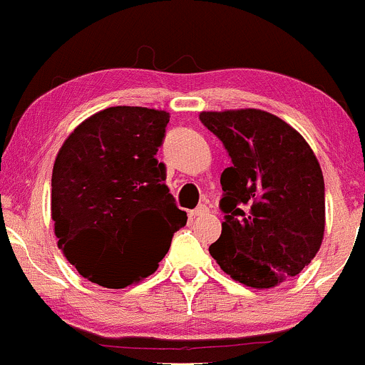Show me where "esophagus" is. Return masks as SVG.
I'll list each match as a JSON object with an SVG mask.
<instances>
[{
	"mask_svg": "<svg viewBox=\"0 0 365 365\" xmlns=\"http://www.w3.org/2000/svg\"><path fill=\"white\" fill-rule=\"evenodd\" d=\"M208 213H210L208 206L201 205V206H197V208L190 212V217H192V218H199V217H205V215H208Z\"/></svg>",
	"mask_w": 365,
	"mask_h": 365,
	"instance_id": "1",
	"label": "esophagus"
}]
</instances>
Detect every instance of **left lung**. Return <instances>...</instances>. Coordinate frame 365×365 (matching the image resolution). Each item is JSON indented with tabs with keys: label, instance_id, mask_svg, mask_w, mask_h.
I'll return each instance as SVG.
<instances>
[{
	"label": "left lung",
	"instance_id": "left-lung-1",
	"mask_svg": "<svg viewBox=\"0 0 365 365\" xmlns=\"http://www.w3.org/2000/svg\"><path fill=\"white\" fill-rule=\"evenodd\" d=\"M231 168L220 176L222 234L210 253L232 279L271 289L313 260L325 227L320 164L304 138L262 110L199 115Z\"/></svg>",
	"mask_w": 365,
	"mask_h": 365
}]
</instances>
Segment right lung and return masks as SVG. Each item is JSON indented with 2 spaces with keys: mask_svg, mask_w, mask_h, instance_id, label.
<instances>
[{
  "mask_svg": "<svg viewBox=\"0 0 365 365\" xmlns=\"http://www.w3.org/2000/svg\"><path fill=\"white\" fill-rule=\"evenodd\" d=\"M168 122L160 110L112 106L82 122L57 153V247L92 283L124 289L155 273L187 224L155 159Z\"/></svg>",
  "mask_w": 365,
  "mask_h": 365,
  "instance_id": "add662e5",
  "label": "right lung"
}]
</instances>
